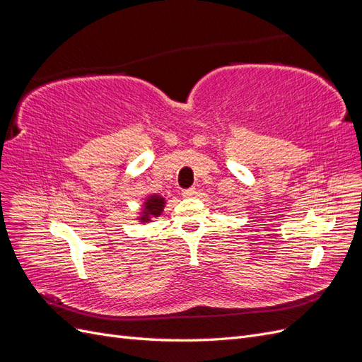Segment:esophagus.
<instances>
[{"label":"esophagus","mask_w":362,"mask_h":362,"mask_svg":"<svg viewBox=\"0 0 362 362\" xmlns=\"http://www.w3.org/2000/svg\"><path fill=\"white\" fill-rule=\"evenodd\" d=\"M194 193H196L194 187H190V189H185V190H182V192H181V194L184 196V198H193V196H194Z\"/></svg>","instance_id":"esophagus-1"}]
</instances>
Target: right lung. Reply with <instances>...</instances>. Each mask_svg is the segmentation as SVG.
Masks as SVG:
<instances>
[{
	"instance_id": "add662e5",
	"label": "right lung",
	"mask_w": 362,
	"mask_h": 362,
	"mask_svg": "<svg viewBox=\"0 0 362 362\" xmlns=\"http://www.w3.org/2000/svg\"><path fill=\"white\" fill-rule=\"evenodd\" d=\"M164 201L163 196L160 194H151L145 199L144 204V210H141V216L139 217L140 222H149L151 217H158L163 213V208H164Z\"/></svg>"
}]
</instances>
